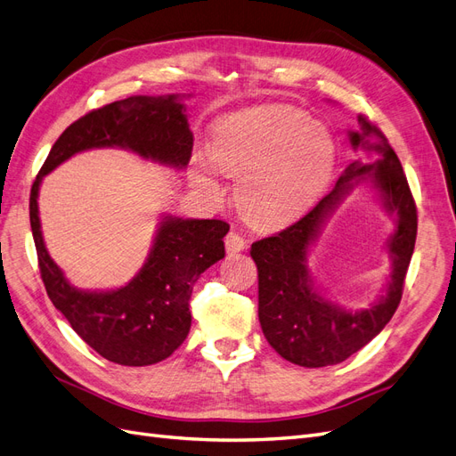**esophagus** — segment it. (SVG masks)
I'll return each mask as SVG.
<instances>
[{
    "instance_id": "34e87169",
    "label": "esophagus",
    "mask_w": 456,
    "mask_h": 456,
    "mask_svg": "<svg viewBox=\"0 0 456 456\" xmlns=\"http://www.w3.org/2000/svg\"><path fill=\"white\" fill-rule=\"evenodd\" d=\"M224 245L228 253H240L245 249V240L243 236H240V232L230 230L224 238Z\"/></svg>"
}]
</instances>
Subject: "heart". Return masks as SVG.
I'll use <instances>...</instances> for the list:
<instances>
[{"mask_svg": "<svg viewBox=\"0 0 456 456\" xmlns=\"http://www.w3.org/2000/svg\"><path fill=\"white\" fill-rule=\"evenodd\" d=\"M213 161L238 176L233 200L258 228L291 223L323 194L337 163V141L305 110L285 104L247 108L223 121L213 141ZM194 178L209 190L218 183L205 159Z\"/></svg>", "mask_w": 456, "mask_h": 456, "instance_id": "heart-1", "label": "heart"}]
</instances>
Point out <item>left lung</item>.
Returning a JSON list of instances; mask_svg holds the SVG:
<instances>
[{
  "label": "left lung",
  "mask_w": 456,
  "mask_h": 456,
  "mask_svg": "<svg viewBox=\"0 0 456 456\" xmlns=\"http://www.w3.org/2000/svg\"><path fill=\"white\" fill-rule=\"evenodd\" d=\"M360 131H350L354 148L375 150V163H350L337 186L285 230L251 245L258 268V320L270 346L287 362L300 367H327L348 360L375 338L392 320L403 295L405 275L417 241V205L412 200L402 161L384 133L365 116L357 118ZM369 177L387 210L396 215L398 228L389 242L393 275L387 295L367 311L348 313L325 301L311 287L305 268L309 245L326 215L341 196Z\"/></svg>",
  "instance_id": "left-lung-1"
}]
</instances>
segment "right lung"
I'll use <instances>...</instances> for the list:
<instances>
[{"label": "right lung", "instance_id": "right-lung-1", "mask_svg": "<svg viewBox=\"0 0 456 456\" xmlns=\"http://www.w3.org/2000/svg\"><path fill=\"white\" fill-rule=\"evenodd\" d=\"M126 148L159 163L184 167L194 136L176 94L129 96L74 121L39 169L30 191V226L45 291L72 329L104 360L127 367L163 362L188 337L190 297L200 275L224 256V220L165 216L141 272L116 291H79L49 256L41 236V178L77 151Z\"/></svg>", "mask_w": 456, "mask_h": 456}]
</instances>
